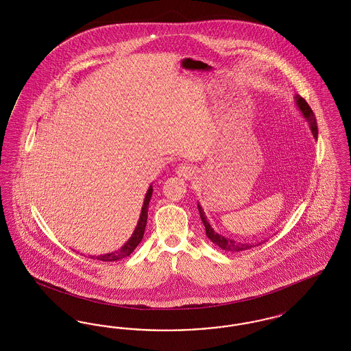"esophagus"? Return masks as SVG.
I'll use <instances>...</instances> for the list:
<instances>
[{
    "instance_id": "1",
    "label": "esophagus",
    "mask_w": 351,
    "mask_h": 351,
    "mask_svg": "<svg viewBox=\"0 0 351 351\" xmlns=\"http://www.w3.org/2000/svg\"><path fill=\"white\" fill-rule=\"evenodd\" d=\"M193 172H195V169L192 166H189V165H180L179 167L176 168V173H178V176H180V178H184V179H189L192 175H193Z\"/></svg>"
}]
</instances>
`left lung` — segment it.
<instances>
[{
  "label": "left lung",
  "mask_w": 351,
  "mask_h": 351,
  "mask_svg": "<svg viewBox=\"0 0 351 351\" xmlns=\"http://www.w3.org/2000/svg\"><path fill=\"white\" fill-rule=\"evenodd\" d=\"M296 100V105L298 108L300 109L301 114L302 117L305 118L309 123V128L312 130V134L315 136V139H317L318 130H317V122H316V117H315V113L312 112L311 106L308 105V102L304 100L300 96H296L295 97ZM197 208H199V212H200L201 221L205 226V232H206V237L215 243L217 245L218 247H221L222 250L229 251V252H238V251L249 250L251 247H255V246H259L261 243L263 242H255V243H242V242H238V241H234L232 238H226L221 234H218L217 232H215V229L210 226L209 221L205 217V213L202 210V206L200 204H197Z\"/></svg>",
  "instance_id": "8db88e82"
}]
</instances>
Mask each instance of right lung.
Instances as JSON below:
<instances>
[{
    "label": "right lung",
    "instance_id": "add662e5",
    "mask_svg": "<svg viewBox=\"0 0 351 351\" xmlns=\"http://www.w3.org/2000/svg\"><path fill=\"white\" fill-rule=\"evenodd\" d=\"M151 196H152V185L149 186L147 192H146V196H145V201H143V205H142V210H141V216L138 219V223L134 229L132 237L126 241V243L119 249V250L112 251V252H108V254H104V255H99L96 256V259L102 261V262H116L119 261L122 258H126L129 256L135 247L141 243L142 238H143V234H145V229H146V223H147V212H149V204H150ZM90 258H95V256H90Z\"/></svg>",
    "mask_w": 351,
    "mask_h": 351
}]
</instances>
